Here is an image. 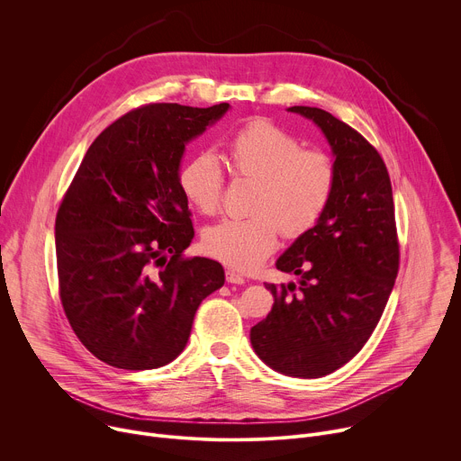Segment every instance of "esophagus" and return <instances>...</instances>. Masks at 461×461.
<instances>
[{
	"instance_id": "1",
	"label": "esophagus",
	"mask_w": 461,
	"mask_h": 461,
	"mask_svg": "<svg viewBox=\"0 0 461 461\" xmlns=\"http://www.w3.org/2000/svg\"><path fill=\"white\" fill-rule=\"evenodd\" d=\"M226 281L231 283V285H242V283H244V277H242L237 270L228 268V270H226Z\"/></svg>"
}]
</instances>
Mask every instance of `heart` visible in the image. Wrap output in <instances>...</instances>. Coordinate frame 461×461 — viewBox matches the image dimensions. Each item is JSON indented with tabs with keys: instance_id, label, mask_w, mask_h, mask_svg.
Listing matches in <instances>:
<instances>
[{
	"instance_id": "b5f03b06",
	"label": "heart",
	"mask_w": 461,
	"mask_h": 461,
	"mask_svg": "<svg viewBox=\"0 0 461 461\" xmlns=\"http://www.w3.org/2000/svg\"><path fill=\"white\" fill-rule=\"evenodd\" d=\"M230 169L239 178L258 180L248 219H226L204 231V248L239 270L258 267L279 244L281 231L299 237L330 208L338 187L334 158L304 149L290 131L255 120L228 142ZM178 184L187 203L204 215L221 210L224 173L212 153L191 157Z\"/></svg>"
}]
</instances>
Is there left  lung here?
Here are the masks:
<instances>
[{"label":"left lung","mask_w":461,"mask_h":461,"mask_svg":"<svg viewBox=\"0 0 461 461\" xmlns=\"http://www.w3.org/2000/svg\"><path fill=\"white\" fill-rule=\"evenodd\" d=\"M288 111L321 127L336 157L338 187L322 219L277 258V270L299 283H265L274 306L249 341L285 375L322 377L372 336L398 277L400 242L390 176L375 148L322 109Z\"/></svg>","instance_id":"left-lung-1"}]
</instances>
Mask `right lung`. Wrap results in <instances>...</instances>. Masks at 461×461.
Segmentation results:
<instances>
[{"label": "right lung", "mask_w": 461, "mask_h": 461, "mask_svg": "<svg viewBox=\"0 0 461 461\" xmlns=\"http://www.w3.org/2000/svg\"><path fill=\"white\" fill-rule=\"evenodd\" d=\"M230 104H149L105 127L56 215L63 312L82 345L125 370L171 363L196 308L224 285L206 257H184L194 235L178 184L185 144Z\"/></svg>", "instance_id": "right-lung-1"}]
</instances>
